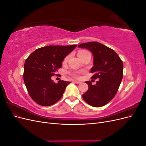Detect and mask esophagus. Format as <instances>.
Wrapping results in <instances>:
<instances>
[{"mask_svg": "<svg viewBox=\"0 0 146 146\" xmlns=\"http://www.w3.org/2000/svg\"><path fill=\"white\" fill-rule=\"evenodd\" d=\"M73 82H74V83H77V84H79V83H80V82H79V81H77V80H73Z\"/></svg>", "mask_w": 146, "mask_h": 146, "instance_id": "esophagus-1", "label": "esophagus"}]
</instances>
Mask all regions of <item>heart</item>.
<instances>
[{"mask_svg":"<svg viewBox=\"0 0 146 146\" xmlns=\"http://www.w3.org/2000/svg\"><path fill=\"white\" fill-rule=\"evenodd\" d=\"M86 52H87V51H85V50H80V51H79V52H78V55H80V54H83V53H85ZM68 58H69V56H66V58H64V61H67V60H68ZM72 74L74 75V76L75 77L78 78V77H80V76H79V74H78V72H74Z\"/></svg>","mask_w":146,"mask_h":146,"instance_id":"b5f03b06","label":"heart"}]
</instances>
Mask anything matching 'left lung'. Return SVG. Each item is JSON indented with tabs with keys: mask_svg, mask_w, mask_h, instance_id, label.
<instances>
[{
	"mask_svg": "<svg viewBox=\"0 0 146 146\" xmlns=\"http://www.w3.org/2000/svg\"><path fill=\"white\" fill-rule=\"evenodd\" d=\"M80 48L90 50L94 56L91 72L92 78H99L96 85L90 81L88 91L82 95L86 102L94 107H100L107 104L117 93L123 77V62L116 53L98 42L82 43Z\"/></svg>",
	"mask_w": 146,
	"mask_h": 146,
	"instance_id": "left-lung-1",
	"label": "left lung"
}]
</instances>
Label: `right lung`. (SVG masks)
I'll list each match as a JSON object with an SVG mask.
<instances>
[{
    "label": "right lung",
    "instance_id": "right-lung-1",
    "mask_svg": "<svg viewBox=\"0 0 146 146\" xmlns=\"http://www.w3.org/2000/svg\"><path fill=\"white\" fill-rule=\"evenodd\" d=\"M77 45L48 46L39 48L26 59L24 81L30 96L41 106H50L63 96L66 87L70 83L60 80L56 83L51 77L62 66L65 57Z\"/></svg>",
    "mask_w": 146,
    "mask_h": 146
}]
</instances>
